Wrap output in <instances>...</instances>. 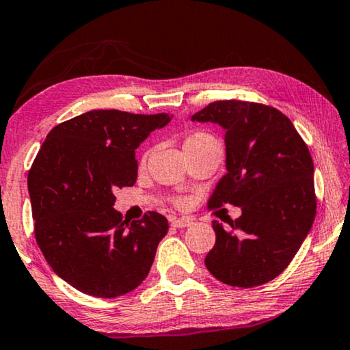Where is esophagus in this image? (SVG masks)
I'll use <instances>...</instances> for the list:
<instances>
[{"label":"esophagus","mask_w":350,"mask_h":350,"mask_svg":"<svg viewBox=\"0 0 350 350\" xmlns=\"http://www.w3.org/2000/svg\"><path fill=\"white\" fill-rule=\"evenodd\" d=\"M193 224V219L191 218H175L172 219V226L174 228H186Z\"/></svg>","instance_id":"esophagus-1"}]
</instances>
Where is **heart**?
<instances>
[{"label": "heart", "mask_w": 350, "mask_h": 350, "mask_svg": "<svg viewBox=\"0 0 350 350\" xmlns=\"http://www.w3.org/2000/svg\"><path fill=\"white\" fill-rule=\"evenodd\" d=\"M204 143H217V140H215V138H213L212 135H210V133H207V132H202V131L194 132L193 135H189L188 138H186V142H185V150H186V148H191V146L204 145ZM146 157H148V152H145V154H143V157H142L143 164H145ZM175 204H176V205H186V199H176Z\"/></svg>", "instance_id": "heart-1"}]
</instances>
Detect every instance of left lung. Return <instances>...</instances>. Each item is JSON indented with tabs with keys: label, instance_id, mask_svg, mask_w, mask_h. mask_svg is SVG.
<instances>
[{
	"label": "left lung",
	"instance_id": "left-lung-1",
	"mask_svg": "<svg viewBox=\"0 0 350 350\" xmlns=\"http://www.w3.org/2000/svg\"><path fill=\"white\" fill-rule=\"evenodd\" d=\"M226 131V175L208 199L242 215L224 229L213 221L217 241L205 256L210 274L241 288L282 274L312 228L317 198L314 162L293 124L277 108L243 100H218L193 114Z\"/></svg>",
	"mask_w": 350,
	"mask_h": 350
}]
</instances>
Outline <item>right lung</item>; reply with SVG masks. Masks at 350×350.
Listing matches in <instances>:
<instances>
[{
    "label": "right lung",
    "mask_w": 350,
    "mask_h": 350,
    "mask_svg": "<svg viewBox=\"0 0 350 350\" xmlns=\"http://www.w3.org/2000/svg\"><path fill=\"white\" fill-rule=\"evenodd\" d=\"M169 121L167 113L92 109L47 133L28 172L35 239L76 290L116 298L146 279L169 223L157 212L124 219L113 191L135 185V150Z\"/></svg>",
    "instance_id": "obj_1"
}]
</instances>
